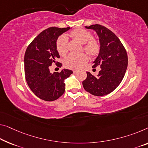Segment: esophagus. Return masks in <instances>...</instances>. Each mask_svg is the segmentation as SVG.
I'll return each instance as SVG.
<instances>
[{"mask_svg": "<svg viewBox=\"0 0 148 148\" xmlns=\"http://www.w3.org/2000/svg\"><path fill=\"white\" fill-rule=\"evenodd\" d=\"M77 70H74V71H73V73H77Z\"/></svg>", "mask_w": 148, "mask_h": 148, "instance_id": "esophagus-1", "label": "esophagus"}]
</instances>
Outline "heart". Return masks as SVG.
Listing matches in <instances>:
<instances>
[{"mask_svg":"<svg viewBox=\"0 0 148 148\" xmlns=\"http://www.w3.org/2000/svg\"><path fill=\"white\" fill-rule=\"evenodd\" d=\"M71 37L73 38L83 45V49L90 56H95L99 53L100 45L99 42L95 39H90L91 34L85 29L78 28L75 29L70 33ZM56 48L60 56H64L67 52V37L65 35L61 36L57 40ZM88 58L86 54L71 53L64 59V65L69 69H79L86 61Z\"/></svg>","mask_w":148,"mask_h":148,"instance_id":"obj_1","label":"heart"}]
</instances>
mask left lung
Here are the masks:
<instances>
[{
    "mask_svg": "<svg viewBox=\"0 0 148 148\" xmlns=\"http://www.w3.org/2000/svg\"><path fill=\"white\" fill-rule=\"evenodd\" d=\"M85 28L95 30L99 38L100 51L92 68L99 65L101 71L97 76L87 72L83 86L92 95L104 96L112 92L121 83L128 67V56L119 38L107 28L99 24Z\"/></svg>",
    "mask_w": 148,
    "mask_h": 148,
    "instance_id": "8db88e82",
    "label": "left lung"
}]
</instances>
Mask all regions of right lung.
Listing matches in <instances>:
<instances>
[{
    "instance_id": "obj_1",
    "label": "right lung",
    "mask_w": 148,
    "mask_h": 148,
    "mask_svg": "<svg viewBox=\"0 0 148 148\" xmlns=\"http://www.w3.org/2000/svg\"><path fill=\"white\" fill-rule=\"evenodd\" d=\"M70 29L51 27L42 32L27 47L24 55L25 77L29 87L35 95L45 101L59 99L65 92V79L73 73L63 69L51 73L49 66L60 55L56 48L58 37ZM62 64L58 63L57 66Z\"/></svg>"
}]
</instances>
